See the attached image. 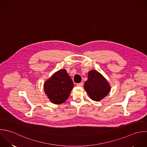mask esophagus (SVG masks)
<instances>
[{
	"label": "esophagus",
	"instance_id": "obj_1",
	"mask_svg": "<svg viewBox=\"0 0 147 147\" xmlns=\"http://www.w3.org/2000/svg\"><path fill=\"white\" fill-rule=\"evenodd\" d=\"M83 85H84L83 82H80V83H78V84H77V85L78 86H83Z\"/></svg>",
	"mask_w": 147,
	"mask_h": 147
}]
</instances>
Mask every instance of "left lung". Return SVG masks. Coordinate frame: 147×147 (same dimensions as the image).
Here are the masks:
<instances>
[{"mask_svg":"<svg viewBox=\"0 0 147 147\" xmlns=\"http://www.w3.org/2000/svg\"><path fill=\"white\" fill-rule=\"evenodd\" d=\"M84 88L89 97L96 101H99L107 96L111 90L106 79L94 70L88 73V78L85 82Z\"/></svg>","mask_w":147,"mask_h":147,"instance_id":"left-lung-1","label":"left lung"}]
</instances>
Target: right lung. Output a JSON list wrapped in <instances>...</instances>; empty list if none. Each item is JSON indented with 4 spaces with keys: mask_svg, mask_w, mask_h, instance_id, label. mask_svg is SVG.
Wrapping results in <instances>:
<instances>
[{
    "mask_svg": "<svg viewBox=\"0 0 147 147\" xmlns=\"http://www.w3.org/2000/svg\"><path fill=\"white\" fill-rule=\"evenodd\" d=\"M74 84L66 70L56 72L44 85L45 93L55 104H62L67 99Z\"/></svg>",
    "mask_w": 147,
    "mask_h": 147,
    "instance_id": "right-lung-1",
    "label": "right lung"
}]
</instances>
